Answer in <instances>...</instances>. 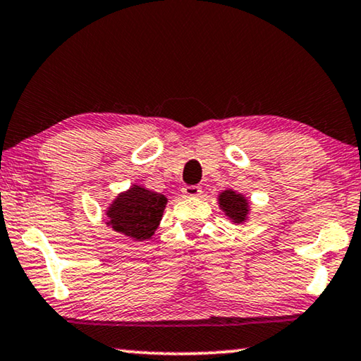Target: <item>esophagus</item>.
Listing matches in <instances>:
<instances>
[{
    "label": "esophagus",
    "mask_w": 361,
    "mask_h": 361,
    "mask_svg": "<svg viewBox=\"0 0 361 361\" xmlns=\"http://www.w3.org/2000/svg\"><path fill=\"white\" fill-rule=\"evenodd\" d=\"M182 192H184V195H187V197H198L202 193V187L200 185H184Z\"/></svg>",
    "instance_id": "obj_1"
}]
</instances>
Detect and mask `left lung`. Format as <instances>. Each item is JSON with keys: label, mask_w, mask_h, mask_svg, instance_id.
<instances>
[{"label": "left lung", "mask_w": 361, "mask_h": 361, "mask_svg": "<svg viewBox=\"0 0 361 361\" xmlns=\"http://www.w3.org/2000/svg\"><path fill=\"white\" fill-rule=\"evenodd\" d=\"M219 205L236 223H243L247 215V202L244 200L243 195L233 190H226L219 195Z\"/></svg>", "instance_id": "left-lung-1"}]
</instances>
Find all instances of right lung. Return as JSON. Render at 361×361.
Masks as SVG:
<instances>
[{"mask_svg":"<svg viewBox=\"0 0 361 361\" xmlns=\"http://www.w3.org/2000/svg\"><path fill=\"white\" fill-rule=\"evenodd\" d=\"M166 197L135 185L116 198L109 208V224L117 233H123L137 241L154 234L166 207Z\"/></svg>","mask_w":361,"mask_h":361,"instance_id":"add662e5","label":"right lung"}]
</instances>
